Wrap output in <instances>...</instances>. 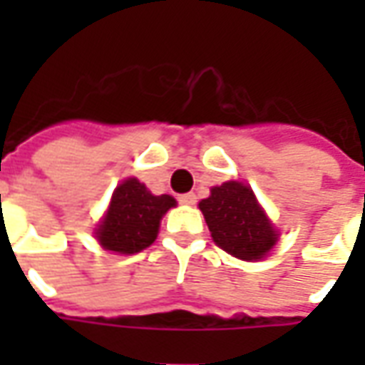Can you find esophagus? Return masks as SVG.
Listing matches in <instances>:
<instances>
[{
    "instance_id": "esophagus-1",
    "label": "esophagus",
    "mask_w": 365,
    "mask_h": 365,
    "mask_svg": "<svg viewBox=\"0 0 365 365\" xmlns=\"http://www.w3.org/2000/svg\"><path fill=\"white\" fill-rule=\"evenodd\" d=\"M178 201H180V203H182V205H195V203H197V197H195V195H193V193H183V195H180V197H178Z\"/></svg>"
}]
</instances>
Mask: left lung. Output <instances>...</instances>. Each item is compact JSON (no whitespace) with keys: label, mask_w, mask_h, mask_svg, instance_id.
Wrapping results in <instances>:
<instances>
[{"label":"left lung","mask_w":365,"mask_h":365,"mask_svg":"<svg viewBox=\"0 0 365 365\" xmlns=\"http://www.w3.org/2000/svg\"><path fill=\"white\" fill-rule=\"evenodd\" d=\"M215 245L238 260H262L277 242V230L264 213L254 191L240 182L211 187L199 201Z\"/></svg>","instance_id":"1"}]
</instances>
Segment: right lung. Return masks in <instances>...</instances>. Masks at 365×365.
Instances as JSON below:
<instances>
[{
  "instance_id": "obj_1",
  "label": "right lung",
  "mask_w": 365,
  "mask_h": 365,
  "mask_svg": "<svg viewBox=\"0 0 365 365\" xmlns=\"http://www.w3.org/2000/svg\"><path fill=\"white\" fill-rule=\"evenodd\" d=\"M175 207L172 195H152L136 178H128L113 191L111 203L97 225L96 238L105 250L136 254L158 237L160 221Z\"/></svg>"
}]
</instances>
